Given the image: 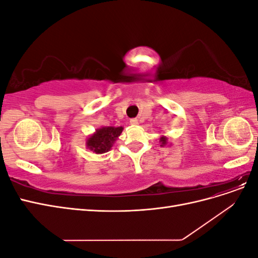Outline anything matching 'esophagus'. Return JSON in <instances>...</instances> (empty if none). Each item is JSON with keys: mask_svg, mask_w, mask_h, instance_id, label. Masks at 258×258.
<instances>
[{"mask_svg": "<svg viewBox=\"0 0 258 258\" xmlns=\"http://www.w3.org/2000/svg\"><path fill=\"white\" fill-rule=\"evenodd\" d=\"M130 123L132 124V126H137V124L139 123V120L137 118H132V119H130Z\"/></svg>", "mask_w": 258, "mask_h": 258, "instance_id": "esophagus-1", "label": "esophagus"}]
</instances>
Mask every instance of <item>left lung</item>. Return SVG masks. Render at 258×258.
I'll return each instance as SVG.
<instances>
[{
  "label": "left lung",
  "mask_w": 258,
  "mask_h": 258,
  "mask_svg": "<svg viewBox=\"0 0 258 258\" xmlns=\"http://www.w3.org/2000/svg\"><path fill=\"white\" fill-rule=\"evenodd\" d=\"M159 142L161 143L160 146H165V145L168 143V139H167L166 137H161L160 140H159Z\"/></svg>",
  "instance_id": "left-lung-1"
}]
</instances>
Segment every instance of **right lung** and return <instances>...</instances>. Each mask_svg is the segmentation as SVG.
<instances>
[{
  "instance_id": "add662e5",
  "label": "right lung",
  "mask_w": 258,
  "mask_h": 258,
  "mask_svg": "<svg viewBox=\"0 0 258 258\" xmlns=\"http://www.w3.org/2000/svg\"><path fill=\"white\" fill-rule=\"evenodd\" d=\"M122 130V127H101L87 139L86 145L96 154L106 153L111 150Z\"/></svg>"
}]
</instances>
